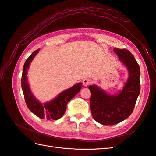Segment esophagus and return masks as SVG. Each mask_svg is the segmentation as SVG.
<instances>
[{"label":"esophagus","mask_w":156,"mask_h":156,"mask_svg":"<svg viewBox=\"0 0 156 156\" xmlns=\"http://www.w3.org/2000/svg\"><path fill=\"white\" fill-rule=\"evenodd\" d=\"M90 83V81L89 80V79H83V85L84 87H87V86H88V85H89Z\"/></svg>","instance_id":"1"}]
</instances>
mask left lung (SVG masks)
Segmentation results:
<instances>
[{"mask_svg":"<svg viewBox=\"0 0 156 156\" xmlns=\"http://www.w3.org/2000/svg\"><path fill=\"white\" fill-rule=\"evenodd\" d=\"M114 51L128 73L122 89L111 94L96 85L89 86L91 114L95 121L102 125L116 124L130 116L140 92V66L134 55L126 49L115 48Z\"/></svg>","mask_w":156,"mask_h":156,"instance_id":"obj_1","label":"left lung"}]
</instances>
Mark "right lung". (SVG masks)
<instances>
[{
    "instance_id": "right-lung-1",
    "label": "right lung",
    "mask_w": 156,
    "mask_h": 156,
    "mask_svg": "<svg viewBox=\"0 0 156 156\" xmlns=\"http://www.w3.org/2000/svg\"><path fill=\"white\" fill-rule=\"evenodd\" d=\"M39 51L40 49L34 51L25 62L21 79L22 89L26 105L30 111L40 119L56 120L63 116L66 111L68 102L80 91L82 83H77L71 88L63 90L51 101L45 102L44 104L41 103L32 93L27 77L30 63Z\"/></svg>"
}]
</instances>
